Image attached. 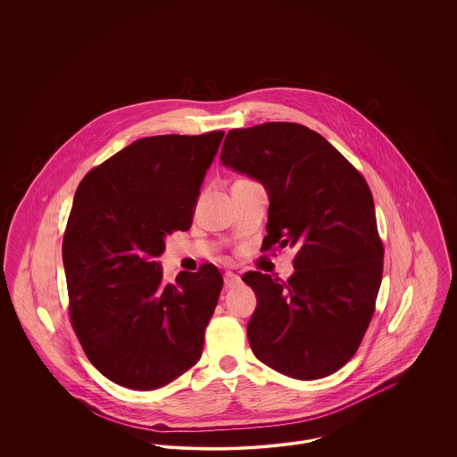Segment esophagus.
<instances>
[{"instance_id": "1", "label": "esophagus", "mask_w": 457, "mask_h": 457, "mask_svg": "<svg viewBox=\"0 0 457 457\" xmlns=\"http://www.w3.org/2000/svg\"><path fill=\"white\" fill-rule=\"evenodd\" d=\"M241 284V278H239L238 274H235V272H231V270H228L226 274H224V286L226 287H237Z\"/></svg>"}]
</instances>
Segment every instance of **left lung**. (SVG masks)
Returning a JSON list of instances; mask_svg holds the SVG:
<instances>
[{
  "instance_id": "8db88e82",
  "label": "left lung",
  "mask_w": 457,
  "mask_h": 457,
  "mask_svg": "<svg viewBox=\"0 0 457 457\" xmlns=\"http://www.w3.org/2000/svg\"><path fill=\"white\" fill-rule=\"evenodd\" d=\"M219 159L265 188V248H298L287 283L243 276L257 295L246 327L252 351L287 377L324 378L356 353L382 283L369 185L322 135L298 123L231 130Z\"/></svg>"
}]
</instances>
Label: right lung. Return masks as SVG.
Returning a JSON list of instances; mask_svg holds the SVG:
<instances>
[{
  "instance_id": "right-lung-1",
  "label": "right lung",
  "mask_w": 457,
  "mask_h": 457,
  "mask_svg": "<svg viewBox=\"0 0 457 457\" xmlns=\"http://www.w3.org/2000/svg\"><path fill=\"white\" fill-rule=\"evenodd\" d=\"M224 131L135 140L79 185L63 238L70 317L111 382L159 389L202 356L222 289L211 263L162 283L164 239L190 229Z\"/></svg>"
}]
</instances>
